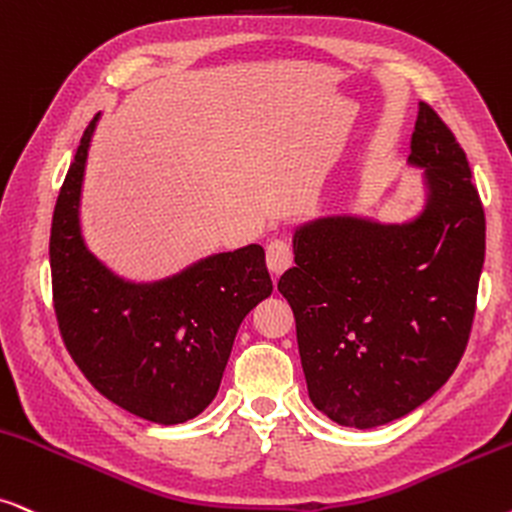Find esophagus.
Instances as JSON below:
<instances>
[{"label": "esophagus", "instance_id": "34e87169", "mask_svg": "<svg viewBox=\"0 0 512 512\" xmlns=\"http://www.w3.org/2000/svg\"><path fill=\"white\" fill-rule=\"evenodd\" d=\"M265 261H268V270L272 275H282L294 263V254H291V247L284 240H272L268 244V251H265Z\"/></svg>", "mask_w": 512, "mask_h": 512}]
</instances>
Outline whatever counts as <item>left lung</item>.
<instances>
[{
  "mask_svg": "<svg viewBox=\"0 0 512 512\" xmlns=\"http://www.w3.org/2000/svg\"><path fill=\"white\" fill-rule=\"evenodd\" d=\"M407 162L423 171L418 214L310 218L277 282L310 402L338 426H386L421 407L454 374L473 327L484 209L466 152L426 103Z\"/></svg>",
  "mask_w": 512,
  "mask_h": 512,
  "instance_id": "left-lung-1",
  "label": "left lung"
}]
</instances>
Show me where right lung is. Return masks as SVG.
Masks as SVG:
<instances>
[{"mask_svg":"<svg viewBox=\"0 0 512 512\" xmlns=\"http://www.w3.org/2000/svg\"><path fill=\"white\" fill-rule=\"evenodd\" d=\"M98 117L86 126L51 223L58 327L98 393L129 414L178 426L214 400L244 317L272 294L261 244L218 251L162 280L136 282L84 240L82 185Z\"/></svg>","mask_w":512,"mask_h":512,"instance_id":"obj_1","label":"right lung"}]
</instances>
